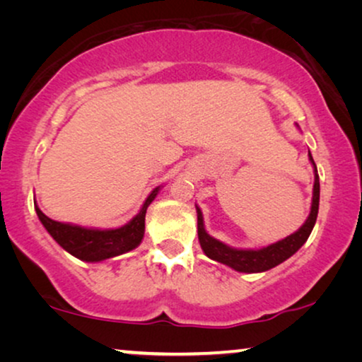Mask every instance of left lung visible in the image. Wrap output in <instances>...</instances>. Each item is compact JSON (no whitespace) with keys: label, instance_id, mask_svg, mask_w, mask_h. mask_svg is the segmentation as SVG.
Segmentation results:
<instances>
[{"label":"left lung","instance_id":"1","mask_svg":"<svg viewBox=\"0 0 362 362\" xmlns=\"http://www.w3.org/2000/svg\"><path fill=\"white\" fill-rule=\"evenodd\" d=\"M310 161L315 166V186H313V202H311V211L308 219L303 226L300 227L295 234H291L285 239H281L275 244L259 250H240L232 249V247L222 244L211 237L204 229V222H202V214L199 207L197 209V235H199V244L204 250V254L209 259L221 262V264L229 265L230 269L237 272H245V274H259L276 267L281 262H285L288 257L295 254L301 245L308 240V237L313 230L316 217H318V206H320V176L316 171V165L313 156L310 155Z\"/></svg>","mask_w":362,"mask_h":362}]
</instances>
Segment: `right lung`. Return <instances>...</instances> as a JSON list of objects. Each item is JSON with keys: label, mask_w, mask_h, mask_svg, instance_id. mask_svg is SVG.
Here are the masks:
<instances>
[{"label": "right lung", "mask_w": 362, "mask_h": 362, "mask_svg": "<svg viewBox=\"0 0 362 362\" xmlns=\"http://www.w3.org/2000/svg\"><path fill=\"white\" fill-rule=\"evenodd\" d=\"M158 191H160V187L151 191L140 212L128 224L110 230L86 229L81 226L62 224V222L49 219L36 204L34 207H36L39 221L42 222L46 230L64 250L83 262H100L125 254V252H130L140 245L143 234H145L146 209L156 197Z\"/></svg>", "instance_id": "obj_1"}]
</instances>
